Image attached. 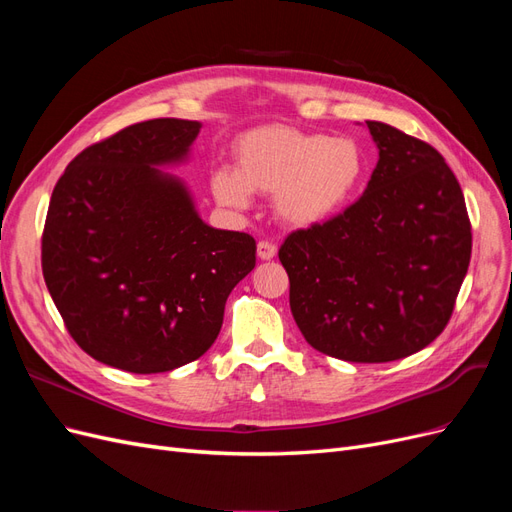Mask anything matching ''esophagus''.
I'll use <instances>...</instances> for the list:
<instances>
[{
	"instance_id": "1",
	"label": "esophagus",
	"mask_w": 512,
	"mask_h": 512,
	"mask_svg": "<svg viewBox=\"0 0 512 512\" xmlns=\"http://www.w3.org/2000/svg\"><path fill=\"white\" fill-rule=\"evenodd\" d=\"M277 256V245L269 241H260L258 243V258L260 260H271Z\"/></svg>"
}]
</instances>
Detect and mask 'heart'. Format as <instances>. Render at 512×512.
<instances>
[{"instance_id":"1","label":"heart","mask_w":512,"mask_h":512,"mask_svg":"<svg viewBox=\"0 0 512 512\" xmlns=\"http://www.w3.org/2000/svg\"><path fill=\"white\" fill-rule=\"evenodd\" d=\"M235 170L211 175L220 205L245 209L252 192L273 194L282 222L309 228L342 211L365 175V153L352 138L288 126L254 128L237 138Z\"/></svg>"}]
</instances>
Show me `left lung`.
Here are the masks:
<instances>
[{
  "instance_id": "left-lung-1",
  "label": "left lung",
  "mask_w": 512,
  "mask_h": 512,
  "mask_svg": "<svg viewBox=\"0 0 512 512\" xmlns=\"http://www.w3.org/2000/svg\"><path fill=\"white\" fill-rule=\"evenodd\" d=\"M378 164L363 196L280 247L307 344L350 363L429 346L451 320L472 228L459 181L431 145L367 121Z\"/></svg>"
}]
</instances>
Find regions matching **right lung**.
Instances as JSON below:
<instances>
[{"label": "right lung", "mask_w": 512, "mask_h": 512, "mask_svg": "<svg viewBox=\"0 0 512 512\" xmlns=\"http://www.w3.org/2000/svg\"><path fill=\"white\" fill-rule=\"evenodd\" d=\"M200 121L151 119L87 147L59 177L42 273L74 342L130 374L203 356L230 290L256 265L247 232L205 224L179 177Z\"/></svg>", "instance_id": "add662e5"}]
</instances>
